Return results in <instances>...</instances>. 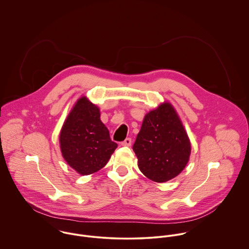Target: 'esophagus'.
<instances>
[{
	"mask_svg": "<svg viewBox=\"0 0 249 249\" xmlns=\"http://www.w3.org/2000/svg\"><path fill=\"white\" fill-rule=\"evenodd\" d=\"M131 144H132V139H130V138L126 139L124 142H121L122 146H131Z\"/></svg>",
	"mask_w": 249,
	"mask_h": 249,
	"instance_id": "esophagus-1",
	"label": "esophagus"
}]
</instances>
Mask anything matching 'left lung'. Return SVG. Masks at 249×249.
Returning a JSON list of instances; mask_svg holds the SVG:
<instances>
[{
	"instance_id": "left-lung-1",
	"label": "left lung",
	"mask_w": 249,
	"mask_h": 249,
	"mask_svg": "<svg viewBox=\"0 0 249 249\" xmlns=\"http://www.w3.org/2000/svg\"><path fill=\"white\" fill-rule=\"evenodd\" d=\"M133 150L140 170L154 182H167L184 170L191 156V142L169 102L145 114Z\"/></svg>"
}]
</instances>
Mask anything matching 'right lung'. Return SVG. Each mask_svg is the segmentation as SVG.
<instances>
[{
    "label": "right lung",
    "mask_w": 249,
    "mask_h": 249,
    "mask_svg": "<svg viewBox=\"0 0 249 249\" xmlns=\"http://www.w3.org/2000/svg\"><path fill=\"white\" fill-rule=\"evenodd\" d=\"M59 146L63 159L74 170L89 175L107 164L117 144L100 119L99 107L83 96L62 125Z\"/></svg>",
    "instance_id": "obj_1"
}]
</instances>
